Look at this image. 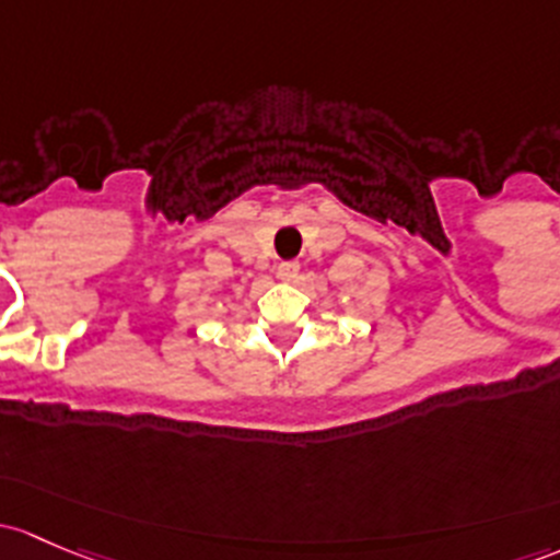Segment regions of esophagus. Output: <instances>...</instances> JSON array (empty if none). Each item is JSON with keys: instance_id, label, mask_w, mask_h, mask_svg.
Masks as SVG:
<instances>
[{"instance_id": "34e87169", "label": "esophagus", "mask_w": 560, "mask_h": 560, "mask_svg": "<svg viewBox=\"0 0 560 560\" xmlns=\"http://www.w3.org/2000/svg\"><path fill=\"white\" fill-rule=\"evenodd\" d=\"M276 276H279L281 281H295L300 276V265L298 262H281L279 268H276Z\"/></svg>"}]
</instances>
